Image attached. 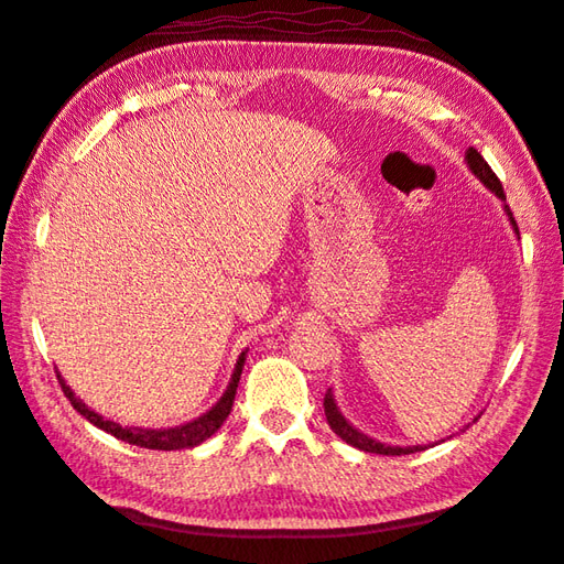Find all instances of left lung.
<instances>
[{
  "mask_svg": "<svg viewBox=\"0 0 564 564\" xmlns=\"http://www.w3.org/2000/svg\"><path fill=\"white\" fill-rule=\"evenodd\" d=\"M466 164H468V169H470V173L475 178H478L487 191L490 193H495L499 199H502L505 203V215L509 217V224H511V229H514V234L519 236V227H517V221H514V215H511V209H509V205H507V195H505V191H502V183H499V178L495 176V171L487 166V161L480 156V152L478 149H473V147H468L466 149ZM323 408H325V417H328V424H330V430L340 436L343 442H347L349 446H355V448H359V452H365V454H381V456H405V454H415V452H424V448H430V446H434V444H424V446H391V444H383V442H379V440H373V436H369V434H365V432H359L352 422H349L343 412H340V408H337V403H335V395H333V388H328V393H325V400H323ZM480 417V415H478ZM475 417V420H478ZM473 420V422H475ZM468 427V424H466ZM463 427V430H466ZM460 430V432H463ZM448 440V436H446ZM446 440H442V442H446Z\"/></svg>",
  "mask_w": 564,
  "mask_h": 564,
  "instance_id": "8db88e82",
  "label": "left lung"
}]
</instances>
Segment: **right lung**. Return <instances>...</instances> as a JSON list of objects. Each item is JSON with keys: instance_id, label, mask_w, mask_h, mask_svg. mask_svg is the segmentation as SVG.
Segmentation results:
<instances>
[{"instance_id": "add662e5", "label": "right lung", "mask_w": 564, "mask_h": 564, "mask_svg": "<svg viewBox=\"0 0 564 564\" xmlns=\"http://www.w3.org/2000/svg\"><path fill=\"white\" fill-rule=\"evenodd\" d=\"M246 352H248V349H243V352L239 355V359H236V367H234V373H231V379H229L227 391L221 393V398L217 400V403L212 405L207 412H203V415H199V417L185 422V424H178V427H169V430L122 427V424L112 422V420H108L104 415H98V412L86 405L82 398L74 395V391L67 386V381L62 379L59 371H57V381L62 386V391H65V395L69 398L72 408L77 410L84 420H89L94 427L112 434L120 442H128V444L142 446V448H154V452H181V448H195V446H199L203 442H207L209 436L221 427L224 420L229 417L231 405H234V398H236V388H239V379H241V371H243V365H246Z\"/></svg>"}]
</instances>
